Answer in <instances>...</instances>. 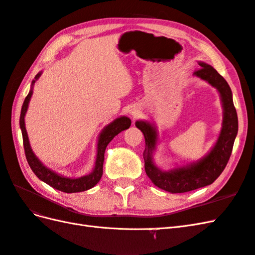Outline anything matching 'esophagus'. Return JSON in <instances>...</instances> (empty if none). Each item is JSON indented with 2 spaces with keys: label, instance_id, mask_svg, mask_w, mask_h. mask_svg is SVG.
I'll list each match as a JSON object with an SVG mask.
<instances>
[{
  "label": "esophagus",
  "instance_id": "34e87169",
  "mask_svg": "<svg viewBox=\"0 0 255 255\" xmlns=\"http://www.w3.org/2000/svg\"><path fill=\"white\" fill-rule=\"evenodd\" d=\"M128 114L131 115L133 118H136V117L139 116L140 111H139V109L137 107H131V108L128 109Z\"/></svg>",
  "mask_w": 255,
  "mask_h": 255
}]
</instances>
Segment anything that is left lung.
<instances>
[{
	"instance_id": "left-lung-1",
	"label": "left lung",
	"mask_w": 255,
	"mask_h": 255,
	"mask_svg": "<svg viewBox=\"0 0 255 255\" xmlns=\"http://www.w3.org/2000/svg\"><path fill=\"white\" fill-rule=\"evenodd\" d=\"M202 67L194 74L212 85L220 93L223 121L219 137L211 150L201 159L175 166L170 170H162L153 162V153L159 140L158 129L149 121H136L135 126L145 136L146 148L142 153L145 160V171L150 181L171 194H181L212 184L224 171L232 154L236 136L238 133V117L233 102V93L226 80L214 68L203 61H199Z\"/></svg>"
}]
</instances>
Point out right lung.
Masks as SVG:
<instances>
[{
	"instance_id": "add662e5",
	"label": "right lung",
	"mask_w": 255,
	"mask_h": 255,
	"mask_svg": "<svg viewBox=\"0 0 255 255\" xmlns=\"http://www.w3.org/2000/svg\"><path fill=\"white\" fill-rule=\"evenodd\" d=\"M41 74H42V71L36 74L34 77V80H32L29 94L27 95L26 98H24V102L22 104L20 119H19V126L21 128L22 139H23L24 153H26L28 163L31 167V170L33 171V173L38 176V178H40L42 182L46 183L47 185H49L51 187L55 189L68 192V194H71V192H81V191L91 189L99 182V179H101L103 175L105 150H106L107 145L111 140H113V138L116 135H118L120 132L131 127V123H132L131 119L126 116H121L119 118H117L116 120H114L113 122L109 123L108 126H106L103 128V131L98 135V139H97L95 166L90 174L80 176V177H68L65 175H61L59 173L51 170L49 167L43 164L39 160V158L35 156L32 148L30 146L26 126H24V116H26L30 99H31V96H32L33 85L35 83V81L41 77Z\"/></svg>"
}]
</instances>
